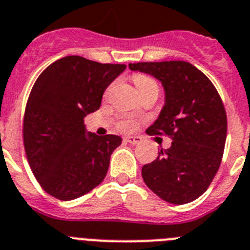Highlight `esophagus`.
Instances as JSON below:
<instances>
[{
    "label": "esophagus",
    "mask_w": 250,
    "mask_h": 250,
    "mask_svg": "<svg viewBox=\"0 0 250 250\" xmlns=\"http://www.w3.org/2000/svg\"><path fill=\"white\" fill-rule=\"evenodd\" d=\"M125 141L131 145H137L140 144V138L135 137V136H127V137H125Z\"/></svg>",
    "instance_id": "obj_1"
}]
</instances>
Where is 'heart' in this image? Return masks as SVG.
Masks as SVG:
<instances>
[{
    "label": "heart",
    "mask_w": 250,
    "mask_h": 250,
    "mask_svg": "<svg viewBox=\"0 0 250 250\" xmlns=\"http://www.w3.org/2000/svg\"><path fill=\"white\" fill-rule=\"evenodd\" d=\"M133 83H135L136 87H137L138 93L150 89V87H157V83L154 79H151L150 76H146V75H140V73H138V75H135V77H133ZM121 127L123 129H131L132 127H133V122H122Z\"/></svg>",
    "instance_id": "b5f03b06"
}]
</instances>
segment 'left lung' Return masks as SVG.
Segmentation results:
<instances>
[{
    "label": "left lung",
    "mask_w": 250,
    "mask_h": 250,
    "mask_svg": "<svg viewBox=\"0 0 250 250\" xmlns=\"http://www.w3.org/2000/svg\"><path fill=\"white\" fill-rule=\"evenodd\" d=\"M128 67L163 85L164 106L147 132L164 133L173 141L142 167L144 182L167 202H192L206 192L221 164L228 131L221 98L208 77L189 62H141Z\"/></svg>",
    "instance_id": "1"
}]
</instances>
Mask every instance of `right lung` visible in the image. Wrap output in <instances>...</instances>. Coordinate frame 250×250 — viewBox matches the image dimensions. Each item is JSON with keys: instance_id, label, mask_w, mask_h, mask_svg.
I'll list each match as a JSON object with an SVG mask.
<instances>
[{"instance_id": "add662e5", "label": "right lung", "mask_w": 250, "mask_h": 250, "mask_svg": "<svg viewBox=\"0 0 250 250\" xmlns=\"http://www.w3.org/2000/svg\"><path fill=\"white\" fill-rule=\"evenodd\" d=\"M125 70V64L67 56L35 81L25 109L24 146L31 170L50 196L75 200L105 178L122 138L91 133L83 118L100 108L106 87Z\"/></svg>"}]
</instances>
